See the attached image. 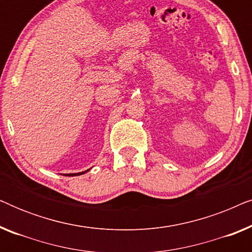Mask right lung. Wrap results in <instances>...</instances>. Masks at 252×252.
Masks as SVG:
<instances>
[{"label":"right lung","instance_id":"add662e5","mask_svg":"<svg viewBox=\"0 0 252 252\" xmlns=\"http://www.w3.org/2000/svg\"><path fill=\"white\" fill-rule=\"evenodd\" d=\"M86 172H87V171H85V172H81V173H73V174H68V177H73V175H80V174H84V173H86Z\"/></svg>","mask_w":252,"mask_h":252}]
</instances>
